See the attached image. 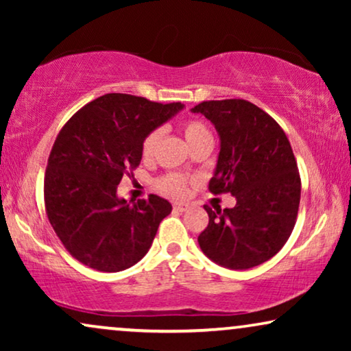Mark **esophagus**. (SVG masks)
Segmentation results:
<instances>
[{
  "label": "esophagus",
  "mask_w": 351,
  "mask_h": 351,
  "mask_svg": "<svg viewBox=\"0 0 351 351\" xmlns=\"http://www.w3.org/2000/svg\"><path fill=\"white\" fill-rule=\"evenodd\" d=\"M172 208H174V210H177V213H185V210L189 209V204H186V203H174V204H172Z\"/></svg>",
  "instance_id": "esophagus-1"
}]
</instances>
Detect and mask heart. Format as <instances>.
Returning a JSON list of instances; mask_svg holds the SVG:
<instances>
[{
    "label": "heart",
    "instance_id": "heart-1",
    "mask_svg": "<svg viewBox=\"0 0 351 351\" xmlns=\"http://www.w3.org/2000/svg\"><path fill=\"white\" fill-rule=\"evenodd\" d=\"M182 132H184L185 141L189 142V145L191 148L201 145V143L206 142H213V136H210L209 128L206 126L203 121L199 119H186L182 124ZM160 136L161 132L158 129H153L145 136V138L142 141V147H141V153L143 160H150L155 155L156 145L160 142ZM190 185V179H186L185 176L179 174V172H166L158 177L155 180V186L156 190H160L161 193L174 196V198H180V196H185L186 190H189Z\"/></svg>",
    "mask_w": 351,
    "mask_h": 351
}]
</instances>
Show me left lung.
I'll use <instances>...</instances> for the list:
<instances>
[{
  "mask_svg": "<svg viewBox=\"0 0 351 351\" xmlns=\"http://www.w3.org/2000/svg\"><path fill=\"white\" fill-rule=\"evenodd\" d=\"M220 136L213 195L232 193L237 206H204L209 223L199 233L201 251L232 270L261 265L289 239L300 203V174L289 138L280 124L244 99L208 100L191 108Z\"/></svg>",
  "mask_w": 351,
  "mask_h": 351,
  "instance_id": "8db88e82",
  "label": "left lung"
}]
</instances>
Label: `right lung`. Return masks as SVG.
I'll return each mask as SVG.
<instances>
[{"mask_svg": "<svg viewBox=\"0 0 351 351\" xmlns=\"http://www.w3.org/2000/svg\"><path fill=\"white\" fill-rule=\"evenodd\" d=\"M182 107L105 94L60 129L47 160L45 206L56 234L76 261L112 273L132 267L148 252L172 206L156 195L129 204L117 196L118 184L141 165L147 134Z\"/></svg>", "mask_w": 351, "mask_h": 351, "instance_id": "add662e5", "label": "right lung"}]
</instances>
